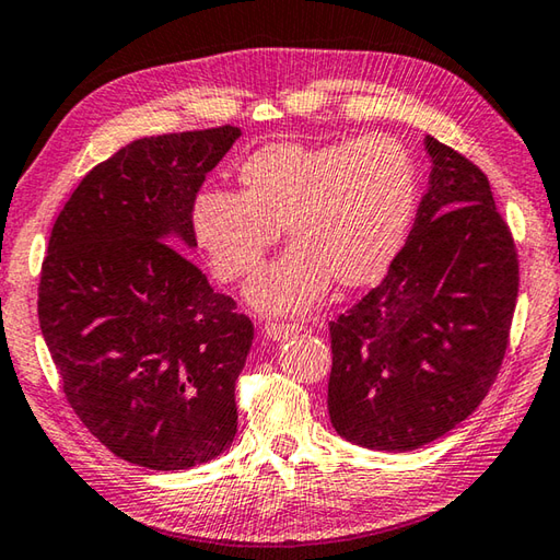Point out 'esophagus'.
I'll use <instances>...</instances> for the list:
<instances>
[{
    "mask_svg": "<svg viewBox=\"0 0 560 560\" xmlns=\"http://www.w3.org/2000/svg\"><path fill=\"white\" fill-rule=\"evenodd\" d=\"M301 328H299V323H267L264 325V335H267V338H271V340H287V338H291V335H296Z\"/></svg>",
    "mask_w": 560,
    "mask_h": 560,
    "instance_id": "esophagus-1",
    "label": "esophagus"
}]
</instances>
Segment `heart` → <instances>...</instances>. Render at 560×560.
<instances>
[{"instance_id": "heart-1", "label": "heart", "mask_w": 560, "mask_h": 560, "mask_svg": "<svg viewBox=\"0 0 560 560\" xmlns=\"http://www.w3.org/2000/svg\"><path fill=\"white\" fill-rule=\"evenodd\" d=\"M237 180L242 192H200L192 230L218 277L237 281L261 267L287 225L293 247L247 289L269 313L308 308L330 279L342 289L382 279L416 202L413 159L389 135L277 141L242 161Z\"/></svg>"}]
</instances>
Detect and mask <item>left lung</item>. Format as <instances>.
<instances>
[{
  "label": "left lung",
  "instance_id": "8db88e82",
  "mask_svg": "<svg viewBox=\"0 0 560 560\" xmlns=\"http://www.w3.org/2000/svg\"><path fill=\"white\" fill-rule=\"evenodd\" d=\"M431 178L406 245L330 320V421L372 451H413L465 421L500 374L520 293L512 230L470 159L425 137Z\"/></svg>",
  "mask_w": 560,
  "mask_h": 560
}]
</instances>
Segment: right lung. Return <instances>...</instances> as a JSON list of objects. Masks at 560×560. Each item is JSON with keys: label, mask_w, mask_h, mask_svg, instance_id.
Segmentation results:
<instances>
[{"label": "right lung", "mask_w": 560, "mask_h": 560, "mask_svg": "<svg viewBox=\"0 0 560 560\" xmlns=\"http://www.w3.org/2000/svg\"><path fill=\"white\" fill-rule=\"evenodd\" d=\"M237 127L144 137L78 183L40 264L38 323L85 429L149 470H188L237 433L254 325L180 249ZM179 249L176 250L175 247Z\"/></svg>", "instance_id": "add662e5"}]
</instances>
